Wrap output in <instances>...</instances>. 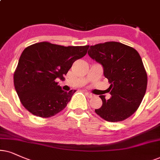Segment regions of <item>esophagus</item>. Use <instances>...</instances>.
<instances>
[{
	"label": "esophagus",
	"mask_w": 160,
	"mask_h": 160,
	"mask_svg": "<svg viewBox=\"0 0 160 160\" xmlns=\"http://www.w3.org/2000/svg\"><path fill=\"white\" fill-rule=\"evenodd\" d=\"M86 94L87 95V97H88V98H94V97H95L94 94H92V93L87 92H86Z\"/></svg>",
	"instance_id": "34e87169"
}]
</instances>
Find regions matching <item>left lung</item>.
<instances>
[{"label":"left lung","instance_id":"left-lung-1","mask_svg":"<svg viewBox=\"0 0 160 160\" xmlns=\"http://www.w3.org/2000/svg\"><path fill=\"white\" fill-rule=\"evenodd\" d=\"M92 59L101 64L110 86L111 98L100 95L102 105L95 112L108 122H119L136 112L147 88V74L137 50L118 42L91 46Z\"/></svg>","mask_w":160,"mask_h":160}]
</instances>
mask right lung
Listing matches in <instances>:
<instances>
[{
	"mask_svg": "<svg viewBox=\"0 0 160 160\" xmlns=\"http://www.w3.org/2000/svg\"><path fill=\"white\" fill-rule=\"evenodd\" d=\"M88 47L41 42L23 50L14 74V85L26 110L47 118L67 106L76 90H62L56 79L63 78L74 62L86 55Z\"/></svg>",
	"mask_w": 160,
	"mask_h": 160,
	"instance_id": "add662e5",
	"label": "right lung"
}]
</instances>
